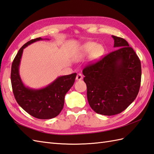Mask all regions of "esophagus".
I'll return each mask as SVG.
<instances>
[{
  "label": "esophagus",
  "instance_id": "1",
  "mask_svg": "<svg viewBox=\"0 0 154 154\" xmlns=\"http://www.w3.org/2000/svg\"><path fill=\"white\" fill-rule=\"evenodd\" d=\"M82 78H83L82 75L81 74H78L76 77V80H82Z\"/></svg>",
  "mask_w": 154,
  "mask_h": 154
}]
</instances>
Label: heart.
Listing matches in <instances>:
<instances>
[{"instance_id": "obj_1", "label": "heart", "mask_w": 154, "mask_h": 154, "mask_svg": "<svg viewBox=\"0 0 154 154\" xmlns=\"http://www.w3.org/2000/svg\"><path fill=\"white\" fill-rule=\"evenodd\" d=\"M103 47L101 45H97L94 42H88L80 47L77 59H82L90 54L91 60H97L103 54Z\"/></svg>"}]
</instances>
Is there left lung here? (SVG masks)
I'll use <instances>...</instances> for the list:
<instances>
[{
	"mask_svg": "<svg viewBox=\"0 0 154 154\" xmlns=\"http://www.w3.org/2000/svg\"><path fill=\"white\" fill-rule=\"evenodd\" d=\"M117 49L82 71L91 108L111 116L125 111L134 101L141 83V63L128 42L112 35Z\"/></svg>",
	"mask_w": 154,
	"mask_h": 154,
	"instance_id": "1",
	"label": "left lung"
}]
</instances>
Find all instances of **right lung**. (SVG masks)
<instances>
[{"label": "right lung", "mask_w": 154, "mask_h": 154, "mask_svg": "<svg viewBox=\"0 0 154 154\" xmlns=\"http://www.w3.org/2000/svg\"><path fill=\"white\" fill-rule=\"evenodd\" d=\"M40 40L43 39L38 37L30 40L20 49L12 64L11 83L17 103L23 110L37 119H50L57 117L62 111L64 97L73 86L77 74L58 77L52 83L43 88L32 89L26 86L19 73L23 51L30 44Z\"/></svg>", "instance_id": "1"}]
</instances>
